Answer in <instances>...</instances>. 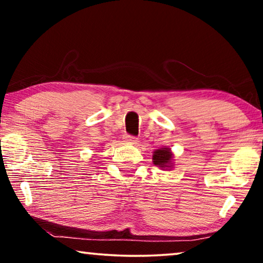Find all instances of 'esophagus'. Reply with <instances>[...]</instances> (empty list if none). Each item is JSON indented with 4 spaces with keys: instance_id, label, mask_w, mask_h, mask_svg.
<instances>
[{
    "instance_id": "esophagus-1",
    "label": "esophagus",
    "mask_w": 263,
    "mask_h": 263,
    "mask_svg": "<svg viewBox=\"0 0 263 263\" xmlns=\"http://www.w3.org/2000/svg\"><path fill=\"white\" fill-rule=\"evenodd\" d=\"M124 139L126 140L127 143H132V144H138V138H137V137H135V136H130V135H125V137H124Z\"/></svg>"
}]
</instances>
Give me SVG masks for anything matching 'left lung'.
I'll return each instance as SVG.
<instances>
[{
	"instance_id": "left-lung-1",
	"label": "left lung",
	"mask_w": 263,
	"mask_h": 263,
	"mask_svg": "<svg viewBox=\"0 0 263 263\" xmlns=\"http://www.w3.org/2000/svg\"><path fill=\"white\" fill-rule=\"evenodd\" d=\"M172 153H170V149L167 147H162V149H158L154 153L153 160L154 164L158 165L161 168L170 167V162H172Z\"/></svg>"
}]
</instances>
